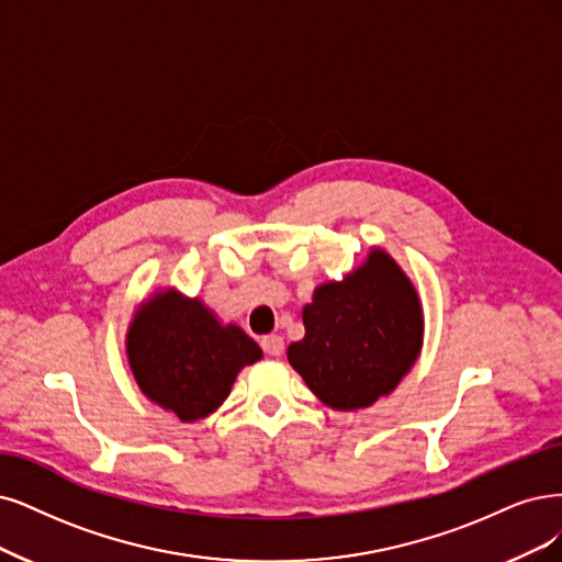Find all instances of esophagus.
<instances>
[{
	"label": "esophagus",
	"instance_id": "obj_1",
	"mask_svg": "<svg viewBox=\"0 0 562 562\" xmlns=\"http://www.w3.org/2000/svg\"><path fill=\"white\" fill-rule=\"evenodd\" d=\"M261 349L270 357H280L284 351V340L280 336H263L261 338Z\"/></svg>",
	"mask_w": 562,
	"mask_h": 562
}]
</instances>
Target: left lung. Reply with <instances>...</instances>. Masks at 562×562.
Listing matches in <instances>:
<instances>
[{
	"mask_svg": "<svg viewBox=\"0 0 562 562\" xmlns=\"http://www.w3.org/2000/svg\"><path fill=\"white\" fill-rule=\"evenodd\" d=\"M303 326L305 338L289 345L286 359L324 405L340 412L389 396L424 345L417 289L378 247L342 282L315 289Z\"/></svg>",
	"mask_w": 562,
	"mask_h": 562,
	"instance_id": "8db88e82",
	"label": "left lung"
}]
</instances>
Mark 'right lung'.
<instances>
[{
    "label": "right lung",
    "instance_id": "1",
    "mask_svg": "<svg viewBox=\"0 0 562 562\" xmlns=\"http://www.w3.org/2000/svg\"><path fill=\"white\" fill-rule=\"evenodd\" d=\"M127 359L138 389L180 422H199L228 396L238 372L261 359L236 324L176 289L143 301L127 330Z\"/></svg>",
    "mask_w": 562,
    "mask_h": 562
}]
</instances>
